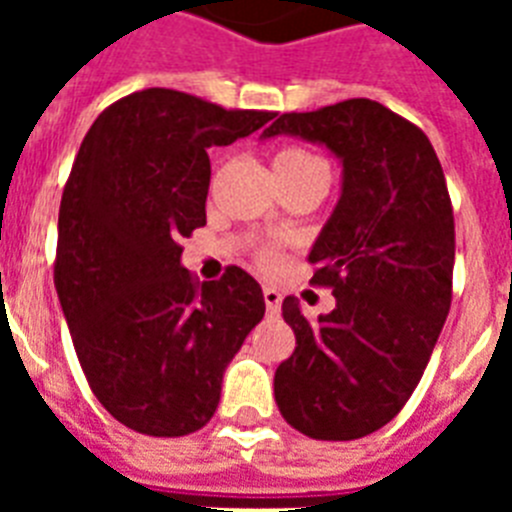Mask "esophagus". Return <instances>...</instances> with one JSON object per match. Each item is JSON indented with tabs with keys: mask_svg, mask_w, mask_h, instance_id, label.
Returning <instances> with one entry per match:
<instances>
[{
	"mask_svg": "<svg viewBox=\"0 0 512 512\" xmlns=\"http://www.w3.org/2000/svg\"><path fill=\"white\" fill-rule=\"evenodd\" d=\"M263 300H265V308L268 313H279L281 308V292L276 287H265L263 289Z\"/></svg>",
	"mask_w": 512,
	"mask_h": 512,
	"instance_id": "1",
	"label": "esophagus"
}]
</instances>
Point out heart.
Instances as JSON below:
<instances>
[{
  "mask_svg": "<svg viewBox=\"0 0 512 512\" xmlns=\"http://www.w3.org/2000/svg\"><path fill=\"white\" fill-rule=\"evenodd\" d=\"M273 170H276L279 183H284V180H295V177L311 175V172H327V164H324V159L313 154V151H308V148L284 146L273 154ZM260 257H263V263H276L279 249L265 247L260 252Z\"/></svg>",
  "mask_w": 512,
  "mask_h": 512,
  "instance_id": "b5f03b06",
  "label": "heart"
}]
</instances>
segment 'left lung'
Masks as SVG:
<instances>
[{
  "label": "left lung",
  "mask_w": 512,
  "mask_h": 512,
  "mask_svg": "<svg viewBox=\"0 0 512 512\" xmlns=\"http://www.w3.org/2000/svg\"><path fill=\"white\" fill-rule=\"evenodd\" d=\"M324 143L342 159V196L308 263L337 305L319 324L295 297L281 313L295 350L273 393L316 441H353L396 417L417 388L452 305L454 212L428 135L377 100L281 114L263 132Z\"/></svg>",
  "instance_id": "1"
}]
</instances>
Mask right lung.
<instances>
[{"instance_id": "1", "label": "right lung", "mask_w": 512, "mask_h": 512, "mask_svg": "<svg viewBox=\"0 0 512 512\" xmlns=\"http://www.w3.org/2000/svg\"><path fill=\"white\" fill-rule=\"evenodd\" d=\"M273 116L151 87L111 103L84 135L60 199L55 289L92 393L130 430L204 428L225 366L263 319L247 271L228 265L199 284L180 239L207 223V148Z\"/></svg>"}]
</instances>
